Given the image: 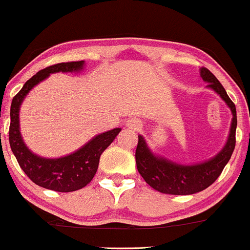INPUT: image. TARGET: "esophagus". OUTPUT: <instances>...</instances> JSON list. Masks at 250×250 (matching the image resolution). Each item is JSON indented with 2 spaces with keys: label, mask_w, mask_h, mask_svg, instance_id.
I'll return each instance as SVG.
<instances>
[{
  "label": "esophagus",
  "mask_w": 250,
  "mask_h": 250,
  "mask_svg": "<svg viewBox=\"0 0 250 250\" xmlns=\"http://www.w3.org/2000/svg\"><path fill=\"white\" fill-rule=\"evenodd\" d=\"M126 127L133 131H138L141 130V127H142V124H141L140 120L137 119H128L127 122H126Z\"/></svg>",
  "instance_id": "1"
}]
</instances>
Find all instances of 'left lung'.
<instances>
[{"instance_id": "obj_1", "label": "left lung", "mask_w": 250, "mask_h": 250, "mask_svg": "<svg viewBox=\"0 0 250 250\" xmlns=\"http://www.w3.org/2000/svg\"><path fill=\"white\" fill-rule=\"evenodd\" d=\"M200 76L206 83H208L207 87L217 92L232 113L228 141L219 153L209 160L200 164L182 165L154 154L143 136H138L136 149V165L138 172L153 189L163 194L191 195L205 190L217 181L235 149L237 127L235 104L231 101L224 86L209 69L200 68Z\"/></svg>"}]
</instances>
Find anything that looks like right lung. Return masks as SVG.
<instances>
[{"mask_svg": "<svg viewBox=\"0 0 250 250\" xmlns=\"http://www.w3.org/2000/svg\"><path fill=\"white\" fill-rule=\"evenodd\" d=\"M84 61L62 62L37 72L13 97L10 106L9 144L13 154L31 181L40 187L54 191L69 192L86 187L96 174L101 154L115 140L122 128L117 127L100 133L78 150L66 156L55 159L43 158L32 153L22 140L19 124L20 106L30 90L47 79L51 73L81 72L84 68Z\"/></svg>", "mask_w": 250, "mask_h": 250, "instance_id": "1", "label": "right lung"}]
</instances>
